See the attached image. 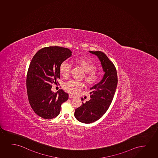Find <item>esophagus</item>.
<instances>
[{
	"label": "esophagus",
	"mask_w": 158,
	"mask_h": 158,
	"mask_svg": "<svg viewBox=\"0 0 158 158\" xmlns=\"http://www.w3.org/2000/svg\"><path fill=\"white\" fill-rule=\"evenodd\" d=\"M74 98V96H72V94H69V98Z\"/></svg>",
	"instance_id": "1"
}]
</instances>
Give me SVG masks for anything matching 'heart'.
I'll return each instance as SVG.
<instances>
[{
    "mask_svg": "<svg viewBox=\"0 0 158 158\" xmlns=\"http://www.w3.org/2000/svg\"><path fill=\"white\" fill-rule=\"evenodd\" d=\"M75 64L80 67L84 72L83 78L85 83L89 86H92L97 84L100 79L99 74L96 72L97 66L91 60L84 56H80L75 60ZM72 65L67 61H63L60 64L59 71L64 77H67L70 74ZM83 87L81 82L70 80L66 82L63 85L64 90L71 94H78Z\"/></svg>",
    "mask_w": 158,
    "mask_h": 158,
    "instance_id": "b5f03b06",
    "label": "heart"
}]
</instances>
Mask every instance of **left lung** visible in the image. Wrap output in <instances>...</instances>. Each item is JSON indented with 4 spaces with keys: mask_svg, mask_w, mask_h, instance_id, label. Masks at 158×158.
<instances>
[{
    "mask_svg": "<svg viewBox=\"0 0 158 158\" xmlns=\"http://www.w3.org/2000/svg\"><path fill=\"white\" fill-rule=\"evenodd\" d=\"M99 59L103 70V78L90 89L91 99L76 108L74 116L80 122L90 123L99 120L112 102L118 84V75L113 63L101 51H90Z\"/></svg>",
    "mask_w": 158,
    "mask_h": 158,
    "instance_id": "1",
    "label": "left lung"
}]
</instances>
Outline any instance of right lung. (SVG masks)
<instances>
[{"label":"right lung","mask_w":158,"mask_h":158,"mask_svg":"<svg viewBox=\"0 0 158 158\" xmlns=\"http://www.w3.org/2000/svg\"><path fill=\"white\" fill-rule=\"evenodd\" d=\"M72 53L62 47H45L39 50L30 62L26 79L28 100L34 112L41 118L51 119L58 116L61 104L68 100V94L64 90L53 93L51 88L60 78V64Z\"/></svg>","instance_id":"obj_1"}]
</instances>
